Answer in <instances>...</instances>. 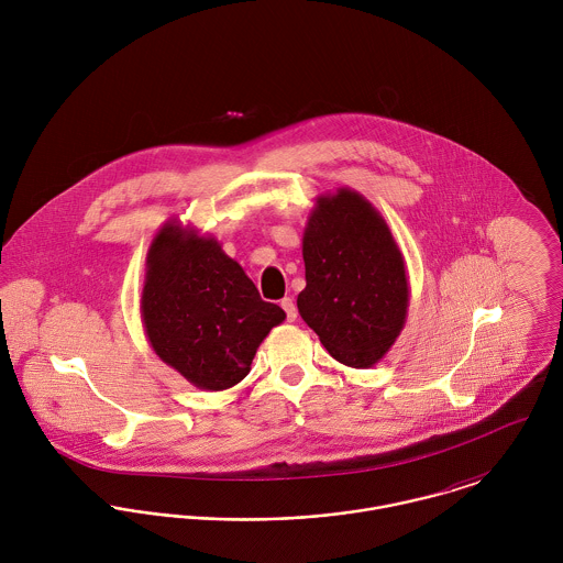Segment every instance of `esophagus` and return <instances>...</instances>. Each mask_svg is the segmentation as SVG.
Returning <instances> with one entry per match:
<instances>
[{
  "label": "esophagus",
  "mask_w": 563,
  "mask_h": 563,
  "mask_svg": "<svg viewBox=\"0 0 563 563\" xmlns=\"http://www.w3.org/2000/svg\"><path fill=\"white\" fill-rule=\"evenodd\" d=\"M282 308H284V312H286V319L292 322L297 319V306H295V301L290 299V297H286V299H282Z\"/></svg>",
  "instance_id": "1"
}]
</instances>
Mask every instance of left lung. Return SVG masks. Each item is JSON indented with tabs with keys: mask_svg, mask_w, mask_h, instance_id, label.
<instances>
[{
	"mask_svg": "<svg viewBox=\"0 0 563 563\" xmlns=\"http://www.w3.org/2000/svg\"><path fill=\"white\" fill-rule=\"evenodd\" d=\"M301 319L351 368L375 366L401 335L409 284L401 249L379 210L353 188L317 197L303 230Z\"/></svg>",
	"mask_w": 563,
	"mask_h": 563,
	"instance_id": "left-lung-1",
	"label": "left lung"
}]
</instances>
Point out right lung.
Instances as JSON below:
<instances>
[{
	"label": "right lung",
	"instance_id": "obj_1",
	"mask_svg": "<svg viewBox=\"0 0 563 563\" xmlns=\"http://www.w3.org/2000/svg\"><path fill=\"white\" fill-rule=\"evenodd\" d=\"M141 319L166 366L199 390L221 393L249 375L257 346L286 312L214 236L166 221L145 262Z\"/></svg>",
	"mask_w": 563,
	"mask_h": 563
}]
</instances>
